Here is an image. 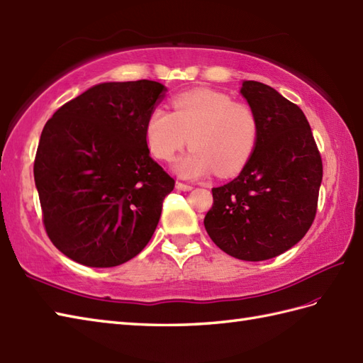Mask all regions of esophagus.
Wrapping results in <instances>:
<instances>
[{
	"label": "esophagus",
	"instance_id": "obj_1",
	"mask_svg": "<svg viewBox=\"0 0 363 363\" xmlns=\"http://www.w3.org/2000/svg\"><path fill=\"white\" fill-rule=\"evenodd\" d=\"M175 188H177V189H180V191H191V189H192V184L182 183V182H177V183H175Z\"/></svg>",
	"mask_w": 363,
	"mask_h": 363
}]
</instances>
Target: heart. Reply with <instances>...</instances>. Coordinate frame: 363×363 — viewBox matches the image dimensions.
I'll list each match as a JSON object with an SVG mask.
<instances>
[{
    "label": "heart",
    "mask_w": 363,
    "mask_h": 363,
    "mask_svg": "<svg viewBox=\"0 0 363 363\" xmlns=\"http://www.w3.org/2000/svg\"><path fill=\"white\" fill-rule=\"evenodd\" d=\"M257 135L259 124L248 104L203 88L174 98L172 113L152 110L144 130L150 154L160 161H172L189 141L194 149L175 164L184 179L239 172L253 154Z\"/></svg>",
    "instance_id": "obj_1"
}]
</instances>
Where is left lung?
<instances>
[{"mask_svg": "<svg viewBox=\"0 0 363 363\" xmlns=\"http://www.w3.org/2000/svg\"><path fill=\"white\" fill-rule=\"evenodd\" d=\"M240 94L255 110L259 135L242 172L213 188L203 223L225 253L265 261L292 248L311 228L323 163L300 107L255 80H245Z\"/></svg>", "mask_w": 363, "mask_h": 363, "instance_id": "left-lung-1", "label": "left lung"}]
</instances>
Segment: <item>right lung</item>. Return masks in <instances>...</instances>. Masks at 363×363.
Here are the masks:
<instances>
[{"label": "right lung", "instance_id": "obj_1", "mask_svg": "<svg viewBox=\"0 0 363 363\" xmlns=\"http://www.w3.org/2000/svg\"><path fill=\"white\" fill-rule=\"evenodd\" d=\"M166 88L106 82L43 127L34 179L48 238L69 259L115 267L147 245L175 180L149 155L147 118Z\"/></svg>", "mask_w": 363, "mask_h": 363}]
</instances>
